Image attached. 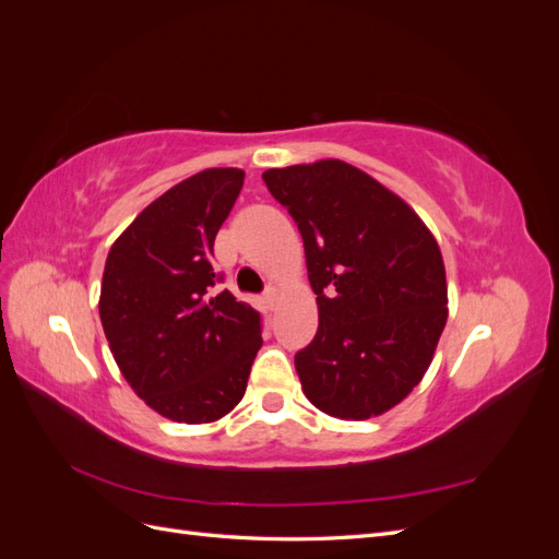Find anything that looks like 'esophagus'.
<instances>
[{
    "mask_svg": "<svg viewBox=\"0 0 559 559\" xmlns=\"http://www.w3.org/2000/svg\"><path fill=\"white\" fill-rule=\"evenodd\" d=\"M263 298H265V302H267V308L275 310L277 302H280V289H277V286H267Z\"/></svg>",
    "mask_w": 559,
    "mask_h": 559,
    "instance_id": "obj_1",
    "label": "esophagus"
}]
</instances>
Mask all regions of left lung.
<instances>
[{"label":"left lung","mask_w":559,"mask_h":559,"mask_svg":"<svg viewBox=\"0 0 559 559\" xmlns=\"http://www.w3.org/2000/svg\"><path fill=\"white\" fill-rule=\"evenodd\" d=\"M263 181L300 230L317 294V335L294 359L302 394L341 419L392 411L425 378L448 321L436 238L345 160L273 167Z\"/></svg>","instance_id":"obj_1"}]
</instances>
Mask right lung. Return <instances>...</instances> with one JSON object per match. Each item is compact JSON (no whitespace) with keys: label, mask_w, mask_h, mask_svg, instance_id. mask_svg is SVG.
<instances>
[{"label":"right lung","mask_w":559,"mask_h":559,"mask_svg":"<svg viewBox=\"0 0 559 559\" xmlns=\"http://www.w3.org/2000/svg\"><path fill=\"white\" fill-rule=\"evenodd\" d=\"M242 183L238 167L179 181L118 235L105 263L99 319L114 359L148 408L183 425L228 415L263 345L261 314L218 292L212 267Z\"/></svg>","instance_id":"right-lung-1"}]
</instances>
